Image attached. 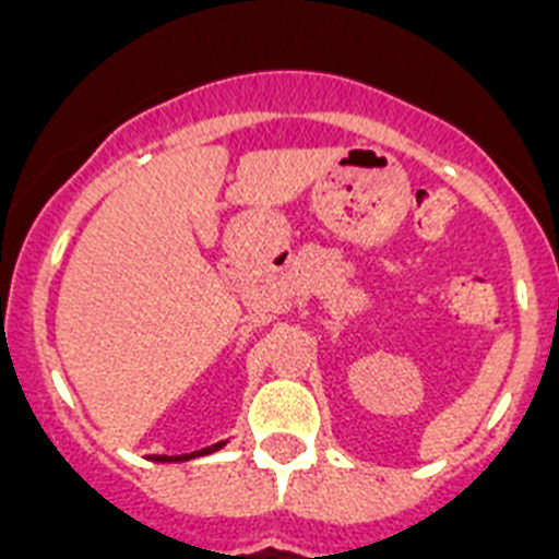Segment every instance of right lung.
Masks as SVG:
<instances>
[{
	"mask_svg": "<svg viewBox=\"0 0 559 559\" xmlns=\"http://www.w3.org/2000/svg\"><path fill=\"white\" fill-rule=\"evenodd\" d=\"M225 442H228V440H225ZM225 442H214V445H209V449H203V451H194V454L175 456V460H169V456H158V462H180V460H192V456H205V454H214V451H219V449H223Z\"/></svg>",
	"mask_w": 559,
	"mask_h": 559,
	"instance_id": "1",
	"label": "right lung"
}]
</instances>
